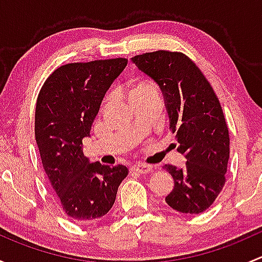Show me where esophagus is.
<instances>
[{"mask_svg": "<svg viewBox=\"0 0 262 262\" xmlns=\"http://www.w3.org/2000/svg\"><path fill=\"white\" fill-rule=\"evenodd\" d=\"M132 171H136L138 173H148L152 171V166L146 165V163H136L132 166Z\"/></svg>", "mask_w": 262, "mask_h": 262, "instance_id": "1", "label": "esophagus"}]
</instances>
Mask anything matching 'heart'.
Masks as SVG:
<instances>
[{
	"instance_id": "1",
	"label": "heart",
	"mask_w": 262,
	"mask_h": 262,
	"mask_svg": "<svg viewBox=\"0 0 262 262\" xmlns=\"http://www.w3.org/2000/svg\"><path fill=\"white\" fill-rule=\"evenodd\" d=\"M155 84L152 82H148V81H141L133 87L132 92H139V91H147V90H155ZM130 92V94H132Z\"/></svg>"
}]
</instances>
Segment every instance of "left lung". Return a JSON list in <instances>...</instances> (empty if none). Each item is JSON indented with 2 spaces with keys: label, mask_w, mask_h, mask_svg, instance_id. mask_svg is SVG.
Instances as JSON below:
<instances>
[{
  "label": "left lung",
  "mask_w": 262,
  "mask_h": 262,
  "mask_svg": "<svg viewBox=\"0 0 262 262\" xmlns=\"http://www.w3.org/2000/svg\"><path fill=\"white\" fill-rule=\"evenodd\" d=\"M132 62L160 86L178 150L186 158L182 168L165 166L175 182L166 203L180 213L205 212L223 189L229 158L228 126L218 97L184 53L157 50Z\"/></svg>",
  "instance_id": "obj_1"
}]
</instances>
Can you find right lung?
Segmentation results:
<instances>
[{"instance_id":"add662e5","label":"right lung","mask_w":262,"mask_h":262,"mask_svg":"<svg viewBox=\"0 0 262 262\" xmlns=\"http://www.w3.org/2000/svg\"><path fill=\"white\" fill-rule=\"evenodd\" d=\"M128 59H99L60 66L47 78L35 107V139L41 163L71 221H95L112 209L119 185L128 175L123 165L91 163L82 152L105 94Z\"/></svg>"}]
</instances>
